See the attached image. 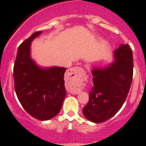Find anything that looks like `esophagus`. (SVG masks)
<instances>
[{"label":"esophagus","mask_w":146,"mask_h":146,"mask_svg":"<svg viewBox=\"0 0 146 146\" xmlns=\"http://www.w3.org/2000/svg\"><path fill=\"white\" fill-rule=\"evenodd\" d=\"M68 75L71 76L73 82L76 83V84H77V83H79L82 80V79H83V77L86 75V73H85V70L79 66H76L72 68V69H69V71H68ZM69 91L71 94H77L79 93V91H77L76 89H70Z\"/></svg>","instance_id":"obj_1"}]
</instances>
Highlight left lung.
<instances>
[{
    "mask_svg": "<svg viewBox=\"0 0 146 146\" xmlns=\"http://www.w3.org/2000/svg\"><path fill=\"white\" fill-rule=\"evenodd\" d=\"M115 60L104 69L94 68L89 101L82 113L88 120L101 123L116 114L129 91L133 77V55L129 44L114 51Z\"/></svg>",
    "mask_w": 146,
    "mask_h": 146,
    "instance_id": "1",
    "label": "left lung"
}]
</instances>
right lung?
I'll use <instances>...</instances> for the list:
<instances>
[{"label":"right lung","instance_id":"obj_1","mask_svg":"<svg viewBox=\"0 0 146 146\" xmlns=\"http://www.w3.org/2000/svg\"><path fill=\"white\" fill-rule=\"evenodd\" d=\"M42 31L35 32L19 46L14 66L16 94L33 118L47 121L60 112L66 96L64 67L41 68L31 58V44Z\"/></svg>","mask_w":146,"mask_h":146}]
</instances>
